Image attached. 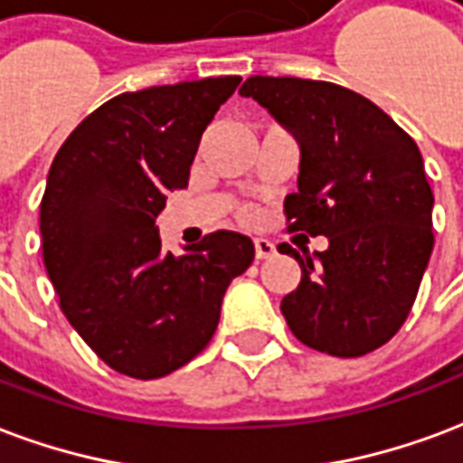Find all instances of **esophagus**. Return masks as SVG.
I'll return each mask as SVG.
<instances>
[{
    "instance_id": "esophagus-1",
    "label": "esophagus",
    "mask_w": 463,
    "mask_h": 463,
    "mask_svg": "<svg viewBox=\"0 0 463 463\" xmlns=\"http://www.w3.org/2000/svg\"><path fill=\"white\" fill-rule=\"evenodd\" d=\"M256 259H269V256L276 254V246L269 241V239H254Z\"/></svg>"
}]
</instances>
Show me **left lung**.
<instances>
[{
    "label": "left lung",
    "instance_id": "obj_1",
    "mask_svg": "<svg viewBox=\"0 0 463 463\" xmlns=\"http://www.w3.org/2000/svg\"><path fill=\"white\" fill-rule=\"evenodd\" d=\"M298 143L291 232L328 236L293 251L301 283L281 313L303 345L335 357L373 353L402 328L430 264L434 194L417 143L373 100L308 79L251 76L239 89Z\"/></svg>",
    "mask_w": 463,
    "mask_h": 463
}]
</instances>
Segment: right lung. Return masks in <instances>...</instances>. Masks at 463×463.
Here are the masks:
<instances>
[{
	"label": "right lung",
	"mask_w": 463,
	"mask_h": 463,
	"mask_svg": "<svg viewBox=\"0 0 463 463\" xmlns=\"http://www.w3.org/2000/svg\"><path fill=\"white\" fill-rule=\"evenodd\" d=\"M239 83L219 76L110 98L52 162L43 264L73 330L128 377H165L199 355L229 283L254 261V241L239 232H214L184 256L162 251L155 224Z\"/></svg>",
	"instance_id": "obj_1"
}]
</instances>
